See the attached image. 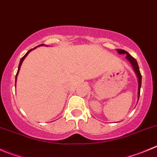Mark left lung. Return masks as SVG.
Returning <instances> with one entry per match:
<instances>
[{"instance_id": "obj_1", "label": "left lung", "mask_w": 157, "mask_h": 157, "mask_svg": "<svg viewBox=\"0 0 157 157\" xmlns=\"http://www.w3.org/2000/svg\"><path fill=\"white\" fill-rule=\"evenodd\" d=\"M117 52H119V54H126V59H127V60L129 61V62L132 64V67H133L134 71H135L136 74L137 75V77H138V80H139V89H138L139 96L138 97L140 98V88H141V84H142V75H141V73H140V68H139L138 63H137L136 60L132 56H131V55L125 50H122V49H117Z\"/></svg>"}]
</instances>
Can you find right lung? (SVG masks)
<instances>
[{
  "label": "right lung",
  "instance_id": "right-lung-1",
  "mask_svg": "<svg viewBox=\"0 0 157 157\" xmlns=\"http://www.w3.org/2000/svg\"><path fill=\"white\" fill-rule=\"evenodd\" d=\"M40 45H44V44H40ZM40 45H38V46H40ZM35 48H36V47H35ZM33 49H34V48H32V49H31V50H29V51H28V52H27L26 54H25V55H24L23 57L21 58V61H20V63H19V65H18V69H17V74H16V76H15V85H16V81H17V74H18V72H19V70H20L21 65V64H22V62H23L24 59H25V58H26V56H27V55H28V53H29V52H31V50H33Z\"/></svg>",
  "mask_w": 157,
  "mask_h": 157
}]
</instances>
